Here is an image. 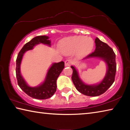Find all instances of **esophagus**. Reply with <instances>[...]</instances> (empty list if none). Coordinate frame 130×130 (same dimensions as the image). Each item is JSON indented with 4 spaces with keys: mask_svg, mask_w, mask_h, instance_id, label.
<instances>
[{
    "mask_svg": "<svg viewBox=\"0 0 130 130\" xmlns=\"http://www.w3.org/2000/svg\"><path fill=\"white\" fill-rule=\"evenodd\" d=\"M72 63H73V61L71 60H67L65 61V67H70Z\"/></svg>",
    "mask_w": 130,
    "mask_h": 130,
    "instance_id": "obj_1",
    "label": "esophagus"
}]
</instances>
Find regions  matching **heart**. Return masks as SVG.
<instances>
[{
    "label": "heart",
    "mask_w": 130,
    "mask_h": 130,
    "mask_svg": "<svg viewBox=\"0 0 130 130\" xmlns=\"http://www.w3.org/2000/svg\"><path fill=\"white\" fill-rule=\"evenodd\" d=\"M94 42L90 37L73 36L63 39L60 44V49L63 52L74 53L79 57L87 56L93 49Z\"/></svg>",
    "instance_id": "b5f03b06"
}]
</instances>
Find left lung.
<instances>
[{"label": "left lung", "mask_w": 130, "mask_h": 130, "mask_svg": "<svg viewBox=\"0 0 130 130\" xmlns=\"http://www.w3.org/2000/svg\"><path fill=\"white\" fill-rule=\"evenodd\" d=\"M94 42L96 43L95 50L88 55L84 59L98 57L106 62L107 73L102 82L96 85L85 84L80 80L76 68L71 66V68L73 70L72 80L76 88L80 93L88 96H98L106 92L115 81L116 71V56L112 49L98 38L95 39Z\"/></svg>", "instance_id": "obj_1"}]
</instances>
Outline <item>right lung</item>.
<instances>
[{
  "instance_id": "1",
  "label": "right lung",
  "mask_w": 130,
  "mask_h": 130,
  "mask_svg": "<svg viewBox=\"0 0 130 130\" xmlns=\"http://www.w3.org/2000/svg\"><path fill=\"white\" fill-rule=\"evenodd\" d=\"M49 37L40 36L34 37L31 40L26 43L19 52L16 60V76L18 84L23 92L31 98L36 99H46L53 95L57 89V80L61 72L64 68V62L63 61L53 63L47 72L45 80L36 87H30L26 84L20 72V65L23 54L26 51L33 49L34 46L39 43H43L50 46Z\"/></svg>"
}]
</instances>
